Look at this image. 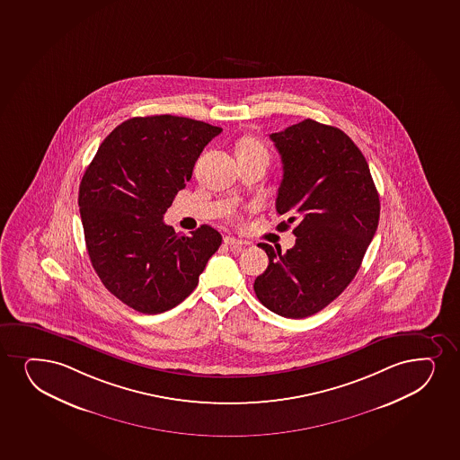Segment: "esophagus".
<instances>
[{"label": "esophagus", "mask_w": 460, "mask_h": 460, "mask_svg": "<svg viewBox=\"0 0 460 460\" xmlns=\"http://www.w3.org/2000/svg\"><path fill=\"white\" fill-rule=\"evenodd\" d=\"M225 243L229 244V246H233V248H242V246H244L246 242H243V240H240V238L235 237H225Z\"/></svg>", "instance_id": "esophagus-1"}]
</instances>
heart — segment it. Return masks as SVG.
Wrapping results in <instances>:
<instances>
[{"mask_svg":"<svg viewBox=\"0 0 460 460\" xmlns=\"http://www.w3.org/2000/svg\"><path fill=\"white\" fill-rule=\"evenodd\" d=\"M266 154L265 147L260 145L259 141L252 138H244L238 145V154Z\"/></svg>","mask_w":460,"mask_h":460,"instance_id":"obj_1","label":"heart"}]
</instances>
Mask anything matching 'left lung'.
<instances>
[{
  "mask_svg": "<svg viewBox=\"0 0 460 460\" xmlns=\"http://www.w3.org/2000/svg\"><path fill=\"white\" fill-rule=\"evenodd\" d=\"M283 163L276 209L296 223V244L259 243L270 265L254 281L263 306L288 319L319 313L356 277L373 240L380 201L367 160L334 126L303 119L270 134Z\"/></svg>",
  "mask_w": 460,
  "mask_h": 460,
  "instance_id": "left-lung-1",
  "label": "left lung"
}]
</instances>
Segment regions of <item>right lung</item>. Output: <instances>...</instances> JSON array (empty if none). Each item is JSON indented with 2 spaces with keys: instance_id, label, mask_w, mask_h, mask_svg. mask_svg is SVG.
Wrapping results in <instances>:
<instances>
[{
  "instance_id": "obj_1",
  "label": "right lung",
  "mask_w": 460,
  "mask_h": 460,
  "mask_svg": "<svg viewBox=\"0 0 460 460\" xmlns=\"http://www.w3.org/2000/svg\"><path fill=\"white\" fill-rule=\"evenodd\" d=\"M222 130L175 115L126 119L83 175L78 206L91 263L106 289L138 313H164L183 302L222 244L208 225L183 235L163 222L201 151Z\"/></svg>"
}]
</instances>
